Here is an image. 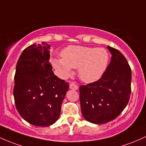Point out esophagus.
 Segmentation results:
<instances>
[{"instance_id": "34e87169", "label": "esophagus", "mask_w": 146, "mask_h": 146, "mask_svg": "<svg viewBox=\"0 0 146 146\" xmlns=\"http://www.w3.org/2000/svg\"><path fill=\"white\" fill-rule=\"evenodd\" d=\"M70 88L72 90H76L78 89V87L75 85L74 83H70Z\"/></svg>"}]
</instances>
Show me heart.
I'll return each mask as SVG.
<instances>
[{"mask_svg":"<svg viewBox=\"0 0 146 146\" xmlns=\"http://www.w3.org/2000/svg\"><path fill=\"white\" fill-rule=\"evenodd\" d=\"M62 58H52V66L60 76L66 78L72 74V68H78V76L85 83L98 81L107 70L110 54L106 49L70 45L61 52Z\"/></svg>","mask_w":146,"mask_h":146,"instance_id":"obj_1","label":"heart"}]
</instances>
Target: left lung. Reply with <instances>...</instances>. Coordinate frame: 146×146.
Wrapping results in <instances>:
<instances>
[{"label":"left lung","mask_w":146,"mask_h":146,"mask_svg":"<svg viewBox=\"0 0 146 146\" xmlns=\"http://www.w3.org/2000/svg\"><path fill=\"white\" fill-rule=\"evenodd\" d=\"M110 63L100 79L79 87L81 112L86 121L104 124L116 119L128 104L132 74L124 56L108 46Z\"/></svg>","instance_id":"left-lung-1"}]
</instances>
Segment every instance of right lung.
I'll list each match as a JSON object with an SVG mask.
<instances>
[{
	"label": "right lung",
	"instance_id": "right-lung-1",
	"mask_svg": "<svg viewBox=\"0 0 146 146\" xmlns=\"http://www.w3.org/2000/svg\"><path fill=\"white\" fill-rule=\"evenodd\" d=\"M51 45L45 42L25 49L18 60L14 97L21 117L32 125L46 127L60 117L68 83L54 74L50 65Z\"/></svg>",
	"mask_w": 146,
	"mask_h": 146
}]
</instances>
